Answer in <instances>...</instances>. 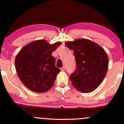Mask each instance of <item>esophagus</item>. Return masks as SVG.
I'll return each mask as SVG.
<instances>
[{
	"mask_svg": "<svg viewBox=\"0 0 124 124\" xmlns=\"http://www.w3.org/2000/svg\"><path fill=\"white\" fill-rule=\"evenodd\" d=\"M65 67H64V66L61 68V70H62V71H65Z\"/></svg>",
	"mask_w": 124,
	"mask_h": 124,
	"instance_id": "esophagus-1",
	"label": "esophagus"
}]
</instances>
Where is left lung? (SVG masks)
Wrapping results in <instances>:
<instances>
[{
    "label": "left lung",
    "instance_id": "obj_1",
    "mask_svg": "<svg viewBox=\"0 0 124 124\" xmlns=\"http://www.w3.org/2000/svg\"><path fill=\"white\" fill-rule=\"evenodd\" d=\"M73 51L76 69L70 79L74 87L82 93L93 92L101 83L108 68V58L103 48L87 39L65 42Z\"/></svg>",
    "mask_w": 124,
    "mask_h": 124
}]
</instances>
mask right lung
I'll list each match as a JSON object with an SVG mask.
<instances>
[{"instance_id": "add662e5", "label": "right lung", "mask_w": 124, "mask_h": 124, "mask_svg": "<svg viewBox=\"0 0 124 124\" xmlns=\"http://www.w3.org/2000/svg\"><path fill=\"white\" fill-rule=\"evenodd\" d=\"M61 44H49L45 39L36 40L21 49L15 59L18 76L28 89L43 93L53 86L60 69L55 66L52 53Z\"/></svg>"}]
</instances>
